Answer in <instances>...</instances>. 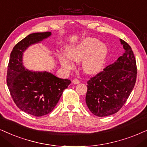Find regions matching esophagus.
Wrapping results in <instances>:
<instances>
[{"label":"esophagus","instance_id":"1","mask_svg":"<svg viewBox=\"0 0 147 147\" xmlns=\"http://www.w3.org/2000/svg\"><path fill=\"white\" fill-rule=\"evenodd\" d=\"M72 83H73V84H79V81L78 79H73L72 80Z\"/></svg>","mask_w":147,"mask_h":147}]
</instances>
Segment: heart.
Masks as SVG:
<instances>
[{"label": "heart", "instance_id": "1", "mask_svg": "<svg viewBox=\"0 0 147 147\" xmlns=\"http://www.w3.org/2000/svg\"><path fill=\"white\" fill-rule=\"evenodd\" d=\"M109 49L105 42L97 38L86 37L68 49V55L72 60L81 62V68L87 75H96L102 70L107 60ZM62 66L66 69H71L72 64L67 55L60 57Z\"/></svg>", "mask_w": 147, "mask_h": 147}]
</instances>
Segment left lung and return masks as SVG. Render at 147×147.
<instances>
[{
    "label": "left lung",
    "mask_w": 147,
    "mask_h": 147,
    "mask_svg": "<svg viewBox=\"0 0 147 147\" xmlns=\"http://www.w3.org/2000/svg\"><path fill=\"white\" fill-rule=\"evenodd\" d=\"M120 42L125 53L87 81L85 102L91 112L98 117L117 113L127 101L136 81V62L132 50L123 40Z\"/></svg>",
    "instance_id": "left-lung-1"
}]
</instances>
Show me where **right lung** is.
<instances>
[{"label":"right lung","mask_w":147,"mask_h":147,"mask_svg":"<svg viewBox=\"0 0 147 147\" xmlns=\"http://www.w3.org/2000/svg\"><path fill=\"white\" fill-rule=\"evenodd\" d=\"M51 35V32H36L28 35L15 45L10 55L7 83L17 107L35 117L51 112L65 89L71 81L62 79L46 71L26 69L23 64L24 52L33 44Z\"/></svg>","instance_id":"add662e5"}]
</instances>
